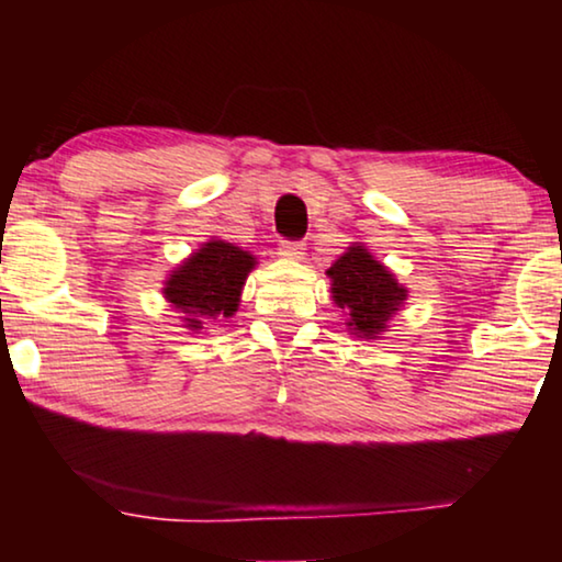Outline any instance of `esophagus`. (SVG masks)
I'll list each match as a JSON object with an SVG mask.
<instances>
[{
    "instance_id": "obj_1",
    "label": "esophagus",
    "mask_w": 562,
    "mask_h": 562,
    "mask_svg": "<svg viewBox=\"0 0 562 562\" xmlns=\"http://www.w3.org/2000/svg\"><path fill=\"white\" fill-rule=\"evenodd\" d=\"M279 250H281V256H286V258H302L306 245L302 240H281Z\"/></svg>"
}]
</instances>
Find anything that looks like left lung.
Segmentation results:
<instances>
[{"label":"left lung","mask_w":562,"mask_h":562,"mask_svg":"<svg viewBox=\"0 0 562 562\" xmlns=\"http://www.w3.org/2000/svg\"><path fill=\"white\" fill-rule=\"evenodd\" d=\"M333 279V299L340 310L350 312L348 327L358 337L386 333V322L406 299L394 276L373 260L363 245L350 248L327 271Z\"/></svg>","instance_id":"obj_1"}]
</instances>
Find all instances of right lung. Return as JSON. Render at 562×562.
I'll use <instances>...</instances> for the list:
<instances>
[{
  "label": "right lung",
  "mask_w": 562,
  "mask_h": 562,
  "mask_svg": "<svg viewBox=\"0 0 562 562\" xmlns=\"http://www.w3.org/2000/svg\"><path fill=\"white\" fill-rule=\"evenodd\" d=\"M256 258L235 245L212 240L194 252L166 281L164 294L176 310L187 314L189 329L222 317H233L240 302L243 283Z\"/></svg>",
  "instance_id": "right-lung-1"
}]
</instances>
